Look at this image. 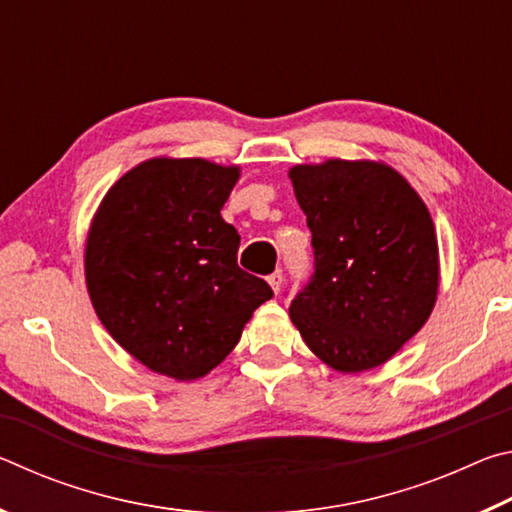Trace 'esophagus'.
Returning a JSON list of instances; mask_svg holds the SVG:
<instances>
[{"label":"esophagus","mask_w":512,"mask_h":512,"mask_svg":"<svg viewBox=\"0 0 512 512\" xmlns=\"http://www.w3.org/2000/svg\"><path fill=\"white\" fill-rule=\"evenodd\" d=\"M266 280H268V284H271V289L275 293H280V289H282V271H280V268H277V271H273L271 275H268Z\"/></svg>","instance_id":"esophagus-1"}]
</instances>
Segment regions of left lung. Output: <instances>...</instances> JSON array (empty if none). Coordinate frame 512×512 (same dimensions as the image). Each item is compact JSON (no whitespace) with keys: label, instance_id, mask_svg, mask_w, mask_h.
<instances>
[{"label":"left lung","instance_id":"obj_1","mask_svg":"<svg viewBox=\"0 0 512 512\" xmlns=\"http://www.w3.org/2000/svg\"><path fill=\"white\" fill-rule=\"evenodd\" d=\"M289 176L314 246V273L289 307L293 325L334 370L381 366L436 302L438 241L427 205L379 162L298 164Z\"/></svg>","mask_w":512,"mask_h":512}]
</instances>
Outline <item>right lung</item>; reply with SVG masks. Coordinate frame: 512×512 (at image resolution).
Returning <instances> with one entry per match:
<instances>
[{"mask_svg": "<svg viewBox=\"0 0 512 512\" xmlns=\"http://www.w3.org/2000/svg\"><path fill=\"white\" fill-rule=\"evenodd\" d=\"M237 167L201 158L142 162L99 205L85 282L103 327L160 375L203 377L235 350L273 291L237 266L239 235L221 210Z\"/></svg>", "mask_w": 512, "mask_h": 512, "instance_id": "add662e5", "label": "right lung"}]
</instances>
